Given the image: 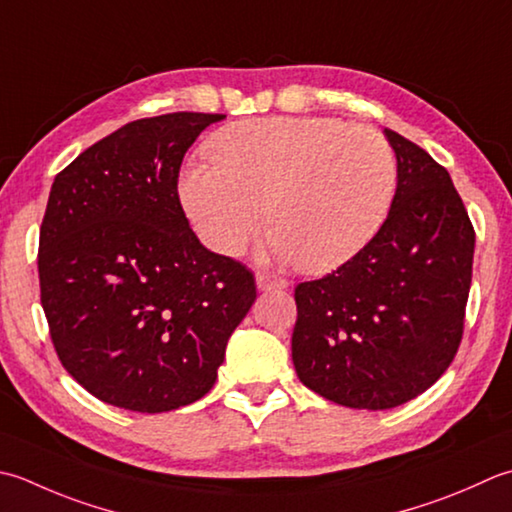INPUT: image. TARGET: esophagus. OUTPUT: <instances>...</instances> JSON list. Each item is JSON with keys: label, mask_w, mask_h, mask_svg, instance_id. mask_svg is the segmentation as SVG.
Masks as SVG:
<instances>
[{"label": "esophagus", "mask_w": 512, "mask_h": 512, "mask_svg": "<svg viewBox=\"0 0 512 512\" xmlns=\"http://www.w3.org/2000/svg\"><path fill=\"white\" fill-rule=\"evenodd\" d=\"M257 286H259V290H275V288H286L288 282L282 277L257 273Z\"/></svg>", "instance_id": "34e87169"}]
</instances>
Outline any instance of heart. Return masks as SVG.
<instances>
[{
	"label": "heart",
	"instance_id": "obj_1",
	"mask_svg": "<svg viewBox=\"0 0 512 512\" xmlns=\"http://www.w3.org/2000/svg\"><path fill=\"white\" fill-rule=\"evenodd\" d=\"M208 155L213 164H190L179 177L204 244L239 255L268 213L273 253L306 273H330L362 253L397 193L386 137L335 117L242 119L210 137Z\"/></svg>",
	"mask_w": 512,
	"mask_h": 512
}]
</instances>
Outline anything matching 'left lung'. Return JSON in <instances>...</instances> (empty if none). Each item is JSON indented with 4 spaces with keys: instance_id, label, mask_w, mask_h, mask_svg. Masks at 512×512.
Instances as JSON below:
<instances>
[{
    "instance_id": "1",
    "label": "left lung",
    "mask_w": 512,
    "mask_h": 512,
    "mask_svg": "<svg viewBox=\"0 0 512 512\" xmlns=\"http://www.w3.org/2000/svg\"><path fill=\"white\" fill-rule=\"evenodd\" d=\"M397 193L382 230L333 273L295 288L299 382L348 408L386 410L433 386L457 355L475 228L448 170L384 128Z\"/></svg>"
}]
</instances>
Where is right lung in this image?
<instances>
[{"label":"right lung","instance_id":"right-lung-1","mask_svg":"<svg viewBox=\"0 0 512 512\" xmlns=\"http://www.w3.org/2000/svg\"><path fill=\"white\" fill-rule=\"evenodd\" d=\"M224 115L137 119L57 173L39 290L59 362L102 402L166 413L202 399L255 277L199 244L179 202L186 150Z\"/></svg>","mask_w":512,"mask_h":512}]
</instances>
